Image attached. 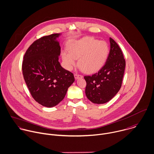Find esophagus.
Masks as SVG:
<instances>
[{"label": "esophagus", "instance_id": "1", "mask_svg": "<svg viewBox=\"0 0 154 154\" xmlns=\"http://www.w3.org/2000/svg\"><path fill=\"white\" fill-rule=\"evenodd\" d=\"M74 76H75V78L76 79H78L79 78H82V75H81L80 74H78V73H75Z\"/></svg>", "mask_w": 154, "mask_h": 154}]
</instances>
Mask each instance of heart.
I'll list each match as a JSON object with an SVG mask.
<instances>
[{
    "label": "heart",
    "instance_id": "b5f03b06",
    "mask_svg": "<svg viewBox=\"0 0 154 154\" xmlns=\"http://www.w3.org/2000/svg\"><path fill=\"white\" fill-rule=\"evenodd\" d=\"M69 54L63 52L62 58L67 70H72L78 60L80 68L88 73L100 70L105 63L109 54V47L104 41L91 37L71 42L68 47Z\"/></svg>",
    "mask_w": 154,
    "mask_h": 154
}]
</instances>
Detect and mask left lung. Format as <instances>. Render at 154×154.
Here are the masks:
<instances>
[{
    "label": "left lung",
    "mask_w": 154,
    "mask_h": 154,
    "mask_svg": "<svg viewBox=\"0 0 154 154\" xmlns=\"http://www.w3.org/2000/svg\"><path fill=\"white\" fill-rule=\"evenodd\" d=\"M110 49L106 63L98 72L85 76L87 82L85 94L96 104H103L110 100L119 91L124 76L125 60L121 48L111 38Z\"/></svg>",
    "instance_id": "obj_1"
}]
</instances>
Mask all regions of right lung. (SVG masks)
Instances as JSON below:
<instances>
[{
  "instance_id": "add662e5",
  "label": "right lung",
  "mask_w": 154,
  "mask_h": 154,
  "mask_svg": "<svg viewBox=\"0 0 154 154\" xmlns=\"http://www.w3.org/2000/svg\"><path fill=\"white\" fill-rule=\"evenodd\" d=\"M60 33L43 36L29 47L24 55L23 75L36 102L51 107L64 98L75 81L73 74L63 68L58 56L61 48L56 38Z\"/></svg>"
}]
</instances>
